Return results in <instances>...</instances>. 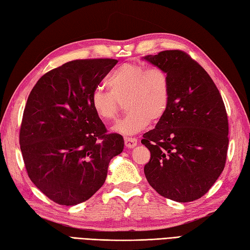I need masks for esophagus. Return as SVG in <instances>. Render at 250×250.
I'll list each match as a JSON object with an SVG mask.
<instances>
[{"mask_svg":"<svg viewBox=\"0 0 250 250\" xmlns=\"http://www.w3.org/2000/svg\"><path fill=\"white\" fill-rule=\"evenodd\" d=\"M125 145L126 148H134L137 145V139L136 138H133V137H125Z\"/></svg>","mask_w":250,"mask_h":250,"instance_id":"obj_1","label":"esophagus"}]
</instances>
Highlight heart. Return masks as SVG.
Listing matches in <instances>:
<instances>
[{
	"mask_svg": "<svg viewBox=\"0 0 250 250\" xmlns=\"http://www.w3.org/2000/svg\"><path fill=\"white\" fill-rule=\"evenodd\" d=\"M110 89L96 88L91 95V107L98 118L110 121L116 117L119 101H125L127 113L114 125L113 131L124 135L138 133L151 121H158L167 112L170 102V82L159 67L125 63L107 77Z\"/></svg>",
	"mask_w": 250,
	"mask_h": 250,
	"instance_id": "obj_1",
	"label": "heart"
}]
</instances>
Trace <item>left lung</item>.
<instances>
[{
    "mask_svg": "<svg viewBox=\"0 0 250 250\" xmlns=\"http://www.w3.org/2000/svg\"><path fill=\"white\" fill-rule=\"evenodd\" d=\"M143 60L169 77L170 102L142 144L151 152L146 181L157 193L178 203L202 197L225 167L228 119L219 89L200 64L182 50H165Z\"/></svg>",
    "mask_w": 250,
    "mask_h": 250,
    "instance_id": "8db88e82",
    "label": "left lung"
}]
</instances>
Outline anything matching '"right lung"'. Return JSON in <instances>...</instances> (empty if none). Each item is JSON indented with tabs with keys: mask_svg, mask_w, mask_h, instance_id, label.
I'll return each mask as SVG.
<instances>
[{
	"mask_svg": "<svg viewBox=\"0 0 250 250\" xmlns=\"http://www.w3.org/2000/svg\"><path fill=\"white\" fill-rule=\"evenodd\" d=\"M117 60H74L38 80L28 96L20 146L30 181L59 205L85 202L104 184L124 137L106 134L91 95Z\"/></svg>",
	"mask_w": 250,
	"mask_h": 250,
	"instance_id": "add662e5",
	"label": "right lung"
}]
</instances>
